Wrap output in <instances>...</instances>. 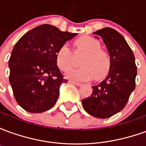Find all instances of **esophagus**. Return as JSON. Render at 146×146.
Masks as SVG:
<instances>
[{
    "mask_svg": "<svg viewBox=\"0 0 146 146\" xmlns=\"http://www.w3.org/2000/svg\"><path fill=\"white\" fill-rule=\"evenodd\" d=\"M70 84H74V85H76V86L82 85V84H81V83L75 82V81H72V80H70Z\"/></svg>",
    "mask_w": 146,
    "mask_h": 146,
    "instance_id": "34e87169",
    "label": "esophagus"
}]
</instances>
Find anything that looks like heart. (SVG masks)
<instances>
[{
  "label": "heart",
  "instance_id": "1",
  "mask_svg": "<svg viewBox=\"0 0 146 146\" xmlns=\"http://www.w3.org/2000/svg\"><path fill=\"white\" fill-rule=\"evenodd\" d=\"M75 48L86 52L80 62L83 66L70 69L72 66V51L66 44H62L55 53L58 68L67 71L66 76L73 81H86L94 78L102 79L107 75L111 67V58L107 51L102 50L101 43L90 36H83L73 43Z\"/></svg>",
  "mask_w": 146,
  "mask_h": 146
}]
</instances>
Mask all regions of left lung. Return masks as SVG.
<instances>
[{"mask_svg": "<svg viewBox=\"0 0 146 146\" xmlns=\"http://www.w3.org/2000/svg\"><path fill=\"white\" fill-rule=\"evenodd\" d=\"M94 34L102 38L111 58V67L106 79L92 87V95L83 99L82 106L90 115L105 119L125 107L135 88L137 66L133 51L116 30L106 27Z\"/></svg>", "mask_w": 146, "mask_h": 146, "instance_id": "obj_1", "label": "left lung"}]
</instances>
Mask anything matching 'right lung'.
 <instances>
[{"label": "right lung", "instance_id": "1", "mask_svg": "<svg viewBox=\"0 0 146 146\" xmlns=\"http://www.w3.org/2000/svg\"><path fill=\"white\" fill-rule=\"evenodd\" d=\"M76 35L44 24L25 33L15 44L8 61L9 82L23 110L43 113L55 104L61 84L67 82L56 64L55 53Z\"/></svg>", "mask_w": 146, "mask_h": 146}]
</instances>
